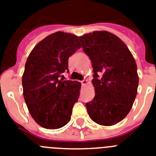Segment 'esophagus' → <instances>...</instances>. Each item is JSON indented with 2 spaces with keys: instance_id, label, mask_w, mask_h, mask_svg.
Wrapping results in <instances>:
<instances>
[{
  "instance_id": "1",
  "label": "esophagus",
  "mask_w": 156,
  "mask_h": 156,
  "mask_svg": "<svg viewBox=\"0 0 156 156\" xmlns=\"http://www.w3.org/2000/svg\"><path fill=\"white\" fill-rule=\"evenodd\" d=\"M82 82V86H86V84H87V80H83V81H82V82Z\"/></svg>"
}]
</instances>
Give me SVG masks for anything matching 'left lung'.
Returning a JSON list of instances; mask_svg holds the SVG:
<instances>
[{
    "label": "left lung",
    "instance_id": "left-lung-1",
    "mask_svg": "<svg viewBox=\"0 0 156 156\" xmlns=\"http://www.w3.org/2000/svg\"><path fill=\"white\" fill-rule=\"evenodd\" d=\"M93 68L95 97L86 104L90 119L110 126L121 122L131 110L137 93L139 77L134 58L126 44L105 30L79 37Z\"/></svg>",
    "mask_w": 156,
    "mask_h": 156
}]
</instances>
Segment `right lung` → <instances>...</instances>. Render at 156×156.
<instances>
[{
	"mask_svg": "<svg viewBox=\"0 0 156 156\" xmlns=\"http://www.w3.org/2000/svg\"><path fill=\"white\" fill-rule=\"evenodd\" d=\"M81 48L78 37L58 31L35 45L25 64L22 83L30 115L43 128L55 129L70 120L82 84L62 81L68 71V59Z\"/></svg>",
	"mask_w": 156,
	"mask_h": 156,
	"instance_id": "add662e5",
	"label": "right lung"
}]
</instances>
